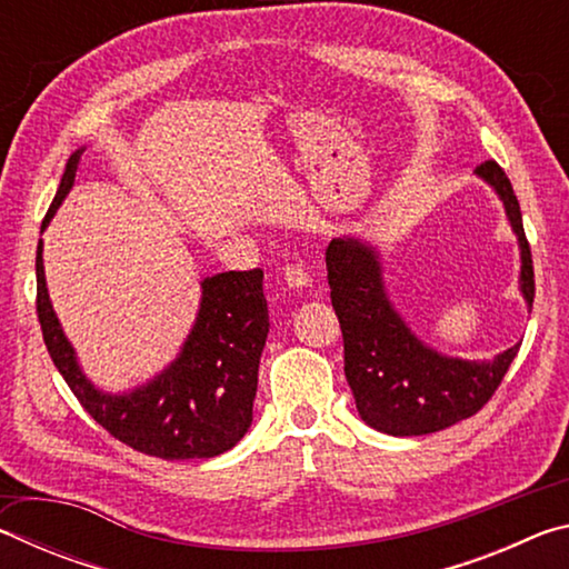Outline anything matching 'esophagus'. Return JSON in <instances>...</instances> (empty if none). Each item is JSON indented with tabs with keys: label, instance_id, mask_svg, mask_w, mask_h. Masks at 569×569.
<instances>
[{
	"label": "esophagus",
	"instance_id": "obj_1",
	"mask_svg": "<svg viewBox=\"0 0 569 569\" xmlns=\"http://www.w3.org/2000/svg\"><path fill=\"white\" fill-rule=\"evenodd\" d=\"M283 281L288 288H293V291H303V288L311 286V273H308L303 266H286Z\"/></svg>",
	"mask_w": 569,
	"mask_h": 569
}]
</instances>
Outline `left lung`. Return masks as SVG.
Here are the masks:
<instances>
[{
	"label": "left lung",
	"instance_id": "obj_1",
	"mask_svg": "<svg viewBox=\"0 0 569 569\" xmlns=\"http://www.w3.org/2000/svg\"><path fill=\"white\" fill-rule=\"evenodd\" d=\"M475 176L502 200L519 246V293L532 311L535 271L512 182L495 160ZM331 303L343 333V373L359 417L391 437L435 435L477 413L492 399L519 351L469 361L437 351L403 321L391 303L377 246L359 236H339L326 248Z\"/></svg>",
	"mask_w": 569,
	"mask_h": 569
}]
</instances>
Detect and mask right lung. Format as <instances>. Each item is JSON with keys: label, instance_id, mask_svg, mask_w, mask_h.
I'll list each match as a JSON object with an SVG mask.
<instances>
[{"label": "right lung", "instance_id": "right-lung-1", "mask_svg": "<svg viewBox=\"0 0 569 569\" xmlns=\"http://www.w3.org/2000/svg\"><path fill=\"white\" fill-rule=\"evenodd\" d=\"M84 148L67 160L42 233L74 186ZM37 316L57 371L90 417L122 445L160 459H210L233 449L253 423L258 363L268 339L263 271H226L200 281L188 339L166 369L128 391H104L82 371L57 319L37 246Z\"/></svg>", "mask_w": 569, "mask_h": 569}]
</instances>
